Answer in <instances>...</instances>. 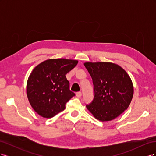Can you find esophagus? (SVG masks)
<instances>
[{"mask_svg":"<svg viewBox=\"0 0 156 156\" xmlns=\"http://www.w3.org/2000/svg\"><path fill=\"white\" fill-rule=\"evenodd\" d=\"M81 95H82L81 92H76V96L77 98H80V97L81 96Z\"/></svg>","mask_w":156,"mask_h":156,"instance_id":"obj_1","label":"esophagus"}]
</instances>
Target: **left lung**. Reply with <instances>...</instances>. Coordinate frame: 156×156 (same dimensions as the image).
I'll list each match as a JSON object with an SVG mask.
<instances>
[{
    "instance_id": "obj_1",
    "label": "left lung",
    "mask_w": 156,
    "mask_h": 156,
    "mask_svg": "<svg viewBox=\"0 0 156 156\" xmlns=\"http://www.w3.org/2000/svg\"><path fill=\"white\" fill-rule=\"evenodd\" d=\"M92 79L94 96L87 108L96 119L105 122L116 119L129 107L133 87L126 71L111 62H85Z\"/></svg>"
}]
</instances>
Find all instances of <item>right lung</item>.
Listing matches in <instances>:
<instances>
[{
	"label": "right lung",
	"mask_w": 156,
	"mask_h": 156,
	"mask_svg": "<svg viewBox=\"0 0 156 156\" xmlns=\"http://www.w3.org/2000/svg\"><path fill=\"white\" fill-rule=\"evenodd\" d=\"M78 63L76 60L49 59L32 70L27 84V94L37 114L50 119L65 109L75 94L69 90L66 75Z\"/></svg>",
	"instance_id": "1"
}]
</instances>
